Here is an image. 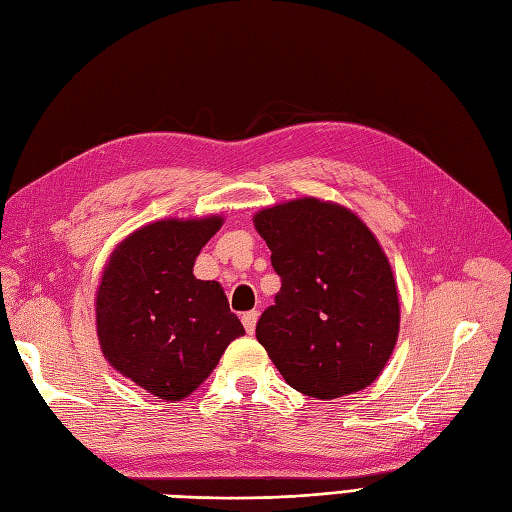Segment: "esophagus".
Here are the masks:
<instances>
[{"mask_svg": "<svg viewBox=\"0 0 512 512\" xmlns=\"http://www.w3.org/2000/svg\"><path fill=\"white\" fill-rule=\"evenodd\" d=\"M241 322H243V327H245V331L252 335V333L256 331V322H258V312H245V314L241 316Z\"/></svg>", "mask_w": 512, "mask_h": 512, "instance_id": "esophagus-1", "label": "esophagus"}]
</instances>
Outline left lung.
Here are the masks:
<instances>
[{"label": "left lung", "instance_id": "obj_1", "mask_svg": "<svg viewBox=\"0 0 512 512\" xmlns=\"http://www.w3.org/2000/svg\"><path fill=\"white\" fill-rule=\"evenodd\" d=\"M282 277L256 339L303 395L335 399L365 389L391 359L399 297L389 258L356 215L297 198L254 215Z\"/></svg>", "mask_w": 512, "mask_h": 512}]
</instances>
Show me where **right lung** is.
Masks as SVG:
<instances>
[{
  "label": "right lung",
  "instance_id": "add662e5",
  "mask_svg": "<svg viewBox=\"0 0 512 512\" xmlns=\"http://www.w3.org/2000/svg\"><path fill=\"white\" fill-rule=\"evenodd\" d=\"M220 215L160 220L134 230L108 258L96 297L104 359L158 399L181 401L245 333L218 282L194 260L222 228Z\"/></svg>",
  "mask_w": 512,
  "mask_h": 512
}]
</instances>
